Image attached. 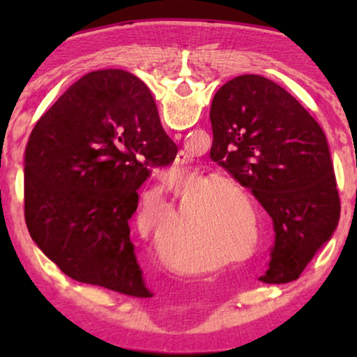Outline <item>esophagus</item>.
<instances>
[{
  "mask_svg": "<svg viewBox=\"0 0 357 357\" xmlns=\"http://www.w3.org/2000/svg\"><path fill=\"white\" fill-rule=\"evenodd\" d=\"M181 137V134H174V138H179ZM181 155H183V154H181ZM184 159H185V157H184ZM178 162H179V159H178ZM183 164H184V160H183Z\"/></svg>",
  "mask_w": 357,
  "mask_h": 357,
  "instance_id": "esophagus-1",
  "label": "esophagus"
}]
</instances>
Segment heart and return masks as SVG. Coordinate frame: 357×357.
Instances as JSON below:
<instances>
[{
    "mask_svg": "<svg viewBox=\"0 0 357 357\" xmlns=\"http://www.w3.org/2000/svg\"><path fill=\"white\" fill-rule=\"evenodd\" d=\"M219 185H229V187H233L234 190L243 192V187H241V185L236 183V181L231 179V178H214V179H209L208 183L204 184L203 189H204V190H211V189H214V187H219ZM222 209H223V208H222V204H220V208L217 209V215H219V217L228 215L229 220H231V223H233L234 229H236V231H234V236H236V239H241V234H245V228H247V225H249V223H250V220L247 219L245 214L239 215V214H236V213H234V211H231V209L228 211V208H225L227 211H222ZM222 212H227V214L222 215ZM183 227H185L184 223H183ZM138 229H140V233L144 234V236L153 238V231H151L149 217L142 214V213H140V215H138ZM195 229H197L198 233H203V234H206V236H208V234L214 229V227H213V225H204V227H198V228H195ZM234 236H233V238H234ZM243 239H245V238H243Z\"/></svg>",
    "mask_w": 357,
    "mask_h": 357,
    "instance_id": "1",
    "label": "heart"
}]
</instances>
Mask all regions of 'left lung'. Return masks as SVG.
<instances>
[{
	"label": "left lung",
	"instance_id": "left-lung-1",
	"mask_svg": "<svg viewBox=\"0 0 357 357\" xmlns=\"http://www.w3.org/2000/svg\"><path fill=\"white\" fill-rule=\"evenodd\" d=\"M209 118L214 160L252 190L274 223L273 259L261 280H296L340 219L328 138L291 94L261 75L220 86Z\"/></svg>",
	"mask_w": 357,
	"mask_h": 357
}]
</instances>
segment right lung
Segmentation results:
<instances>
[{"mask_svg": "<svg viewBox=\"0 0 357 357\" xmlns=\"http://www.w3.org/2000/svg\"><path fill=\"white\" fill-rule=\"evenodd\" d=\"M176 154L140 78L119 69L83 75L29 135L23 176L31 239L70 279L146 298L129 220L137 190Z\"/></svg>", "mask_w": 357, "mask_h": 357, "instance_id": "obj_1", "label": "right lung"}]
</instances>
